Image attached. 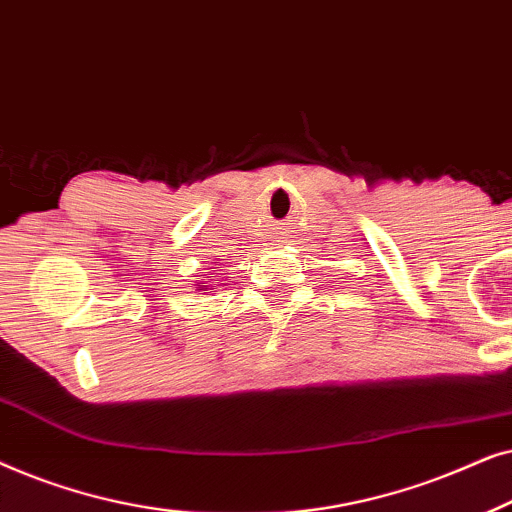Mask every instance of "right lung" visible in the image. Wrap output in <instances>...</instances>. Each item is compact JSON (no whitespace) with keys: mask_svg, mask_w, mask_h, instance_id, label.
<instances>
[{"mask_svg":"<svg viewBox=\"0 0 512 512\" xmlns=\"http://www.w3.org/2000/svg\"><path fill=\"white\" fill-rule=\"evenodd\" d=\"M200 291H202V289H200Z\"/></svg>","mask_w":512,"mask_h":512,"instance_id":"1","label":"right lung"}]
</instances>
